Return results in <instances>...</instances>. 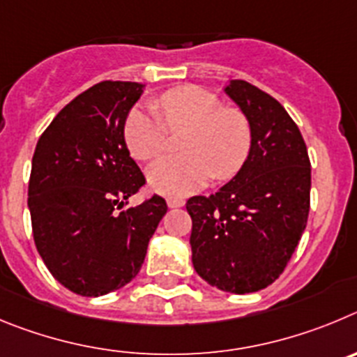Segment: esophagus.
I'll use <instances>...</instances> for the list:
<instances>
[{"instance_id": "obj_1", "label": "esophagus", "mask_w": 357, "mask_h": 357, "mask_svg": "<svg viewBox=\"0 0 357 357\" xmlns=\"http://www.w3.org/2000/svg\"><path fill=\"white\" fill-rule=\"evenodd\" d=\"M167 204H169V208H179L185 204V199L181 197H167Z\"/></svg>"}]
</instances>
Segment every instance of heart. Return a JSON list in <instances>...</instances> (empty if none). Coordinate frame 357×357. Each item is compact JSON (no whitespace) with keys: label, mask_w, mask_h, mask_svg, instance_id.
Returning <instances> with one entry per match:
<instances>
[{"label":"heart","mask_w":357,"mask_h":357,"mask_svg":"<svg viewBox=\"0 0 357 357\" xmlns=\"http://www.w3.org/2000/svg\"><path fill=\"white\" fill-rule=\"evenodd\" d=\"M156 109L137 107L124 121V144L139 162L163 155L169 131H186L181 140L185 156L163 158L149 169V185L167 195H186L215 179H231L242 171L252 147L249 119L236 108L195 85L163 92Z\"/></svg>","instance_id":"obj_1"}]
</instances>
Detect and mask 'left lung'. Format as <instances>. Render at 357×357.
I'll use <instances>...</instances> for the list:
<instances>
[{"label":"left lung","mask_w":357,"mask_h":357,"mask_svg":"<svg viewBox=\"0 0 357 357\" xmlns=\"http://www.w3.org/2000/svg\"><path fill=\"white\" fill-rule=\"evenodd\" d=\"M226 94L249 119L252 147L220 190L186 201L192 263L211 287L250 294L282 274L306 229L311 163L303 135L278 99L243 79H231Z\"/></svg>","instance_id":"left-lung-1"}]
</instances>
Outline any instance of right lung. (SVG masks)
<instances>
[{"label": "right lung", "instance_id": "right-lung-1", "mask_svg": "<svg viewBox=\"0 0 357 357\" xmlns=\"http://www.w3.org/2000/svg\"><path fill=\"white\" fill-rule=\"evenodd\" d=\"M142 85L101 82L63 107L38 139L28 208L38 255L60 284L83 297L124 287L167 213L160 195L135 208L146 185L124 144V121Z\"/></svg>", "mask_w": 357, "mask_h": 357}]
</instances>
